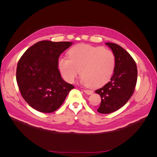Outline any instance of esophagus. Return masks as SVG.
Here are the masks:
<instances>
[{"instance_id":"1","label":"esophagus","mask_w":157,"mask_h":157,"mask_svg":"<svg viewBox=\"0 0 157 157\" xmlns=\"http://www.w3.org/2000/svg\"><path fill=\"white\" fill-rule=\"evenodd\" d=\"M84 92L86 93V94H88V95H90V94H93V91L90 90H84Z\"/></svg>"}]
</instances>
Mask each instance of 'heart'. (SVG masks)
Here are the masks:
<instances>
[{"label":"heart","instance_id":"b5f03b06","mask_svg":"<svg viewBox=\"0 0 157 157\" xmlns=\"http://www.w3.org/2000/svg\"><path fill=\"white\" fill-rule=\"evenodd\" d=\"M68 58L61 56L58 67L67 82L73 83L80 71L81 83L97 88L106 84L115 67L114 53L102 46L78 44L70 48Z\"/></svg>","mask_w":157,"mask_h":157}]
</instances>
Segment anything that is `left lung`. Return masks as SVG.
I'll use <instances>...</instances> for the list:
<instances>
[{
	"mask_svg": "<svg viewBox=\"0 0 157 157\" xmlns=\"http://www.w3.org/2000/svg\"><path fill=\"white\" fill-rule=\"evenodd\" d=\"M115 56V67L111 81L95 91L101 97L97 111L108 114L117 111L125 105L132 94L137 82L138 70L132 56L121 46L106 42Z\"/></svg>",
	"mask_w": 157,
	"mask_h": 157,
	"instance_id": "1",
	"label": "left lung"
}]
</instances>
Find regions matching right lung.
<instances>
[{"instance_id": "1", "label": "right lung", "mask_w": 157, "mask_h": 157, "mask_svg": "<svg viewBox=\"0 0 157 157\" xmlns=\"http://www.w3.org/2000/svg\"><path fill=\"white\" fill-rule=\"evenodd\" d=\"M72 44L40 41L20 58L17 67V82L23 98L36 111H55L74 88L63 80L58 68L60 55Z\"/></svg>"}]
</instances>
